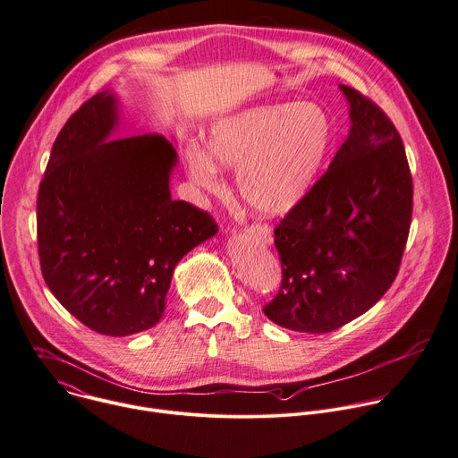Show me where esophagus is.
<instances>
[{
    "mask_svg": "<svg viewBox=\"0 0 458 458\" xmlns=\"http://www.w3.org/2000/svg\"><path fill=\"white\" fill-rule=\"evenodd\" d=\"M250 232H251L257 239H260L262 242H271V232H269V228H267L266 225L255 223V225L250 226Z\"/></svg>",
    "mask_w": 458,
    "mask_h": 458,
    "instance_id": "34e87169",
    "label": "esophagus"
}]
</instances>
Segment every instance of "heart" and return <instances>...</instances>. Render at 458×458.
<instances>
[{
    "label": "heart",
    "instance_id": "b5f03b06",
    "mask_svg": "<svg viewBox=\"0 0 458 458\" xmlns=\"http://www.w3.org/2000/svg\"><path fill=\"white\" fill-rule=\"evenodd\" d=\"M327 111L315 102H285L246 109L219 120L208 136L210 157L237 169L242 199L262 216H282L308 196L333 145ZM199 148L187 160L203 189L221 187L219 173Z\"/></svg>",
    "mask_w": 458,
    "mask_h": 458
}]
</instances>
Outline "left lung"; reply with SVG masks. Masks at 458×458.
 I'll return each mask as SVG.
<instances>
[{
    "label": "left lung",
    "instance_id": "8db88e82",
    "mask_svg": "<svg viewBox=\"0 0 458 458\" xmlns=\"http://www.w3.org/2000/svg\"><path fill=\"white\" fill-rule=\"evenodd\" d=\"M352 127L329 169L275 226L278 293L262 308L280 327L322 335L367 313L394 284L406 248L413 182L388 114L342 84Z\"/></svg>",
    "mask_w": 458,
    "mask_h": 458
}]
</instances>
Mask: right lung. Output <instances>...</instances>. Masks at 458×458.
<instances>
[{
    "instance_id": "1",
    "label": "right lung",
    "mask_w": 458,
    "mask_h": 458,
    "mask_svg": "<svg viewBox=\"0 0 458 458\" xmlns=\"http://www.w3.org/2000/svg\"><path fill=\"white\" fill-rule=\"evenodd\" d=\"M114 123V97L100 91L59 131L38 192V250L63 308L122 338L160 322L176 264L219 228L208 212L171 199L173 143L106 140Z\"/></svg>"
}]
</instances>
